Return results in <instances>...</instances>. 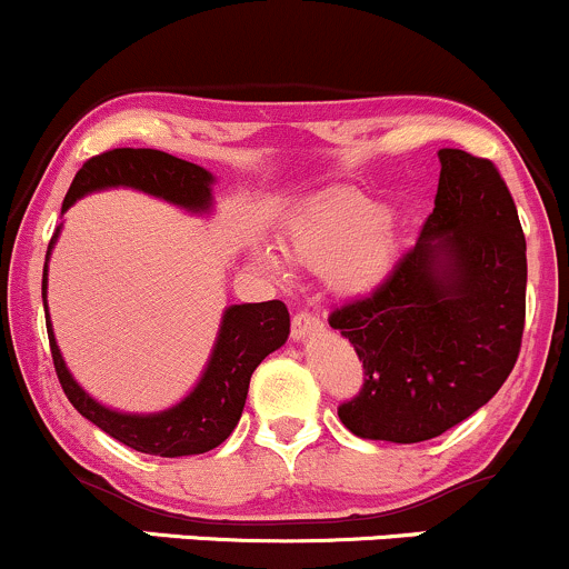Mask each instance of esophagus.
Returning a JSON list of instances; mask_svg holds the SVG:
<instances>
[{
  "instance_id": "obj_1",
  "label": "esophagus",
  "mask_w": 569,
  "mask_h": 569,
  "mask_svg": "<svg viewBox=\"0 0 569 569\" xmlns=\"http://www.w3.org/2000/svg\"><path fill=\"white\" fill-rule=\"evenodd\" d=\"M317 331H322L320 317L309 315V311H298V315L292 317V341L309 339V336H315Z\"/></svg>"
}]
</instances>
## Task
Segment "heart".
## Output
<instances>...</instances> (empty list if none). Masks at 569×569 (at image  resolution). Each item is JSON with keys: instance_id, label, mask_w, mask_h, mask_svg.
<instances>
[{"instance_id": "obj_1", "label": "heart", "mask_w": 569, "mask_h": 569, "mask_svg": "<svg viewBox=\"0 0 569 569\" xmlns=\"http://www.w3.org/2000/svg\"><path fill=\"white\" fill-rule=\"evenodd\" d=\"M284 254L298 266L320 271L341 296H369L385 282L396 260V224L382 203L358 192H336L315 200L287 219ZM252 262L262 273L282 279L287 262L277 249L258 243Z\"/></svg>"}]
</instances>
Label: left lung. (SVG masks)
<instances>
[{"label":"left lung","instance_id":"8db88e82","mask_svg":"<svg viewBox=\"0 0 569 569\" xmlns=\"http://www.w3.org/2000/svg\"><path fill=\"white\" fill-rule=\"evenodd\" d=\"M439 187L418 243L369 298L328 322L363 360L339 420L360 439H433L493 399L521 350L527 238L493 162L439 149Z\"/></svg>","mask_w":569,"mask_h":569}]
</instances>
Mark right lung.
<instances>
[{"label":"right lung","instance_id":"right-lung-1","mask_svg":"<svg viewBox=\"0 0 569 569\" xmlns=\"http://www.w3.org/2000/svg\"><path fill=\"white\" fill-rule=\"evenodd\" d=\"M213 173L200 164L179 160L157 149H113L83 162L72 179L70 192L62 203V217L72 203L102 189H138V192L160 198L164 203L189 213L213 211ZM62 224L53 233L42 268V307H46L48 341H51L53 366L70 405L91 420L97 429L111 433L138 453L179 458L198 456L222 445L233 433L247 405L249 380L260 360L271 356L290 336V315L282 301L233 303L222 311L217 341L200 380L173 407L160 412H119L89 396L67 369L62 350L53 336L51 315H48V260L57 247Z\"/></svg>","mask_w":569,"mask_h":569}]
</instances>
